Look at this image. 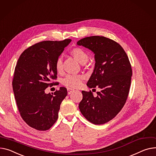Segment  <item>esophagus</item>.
Listing matches in <instances>:
<instances>
[{
  "label": "esophagus",
  "instance_id": "1",
  "mask_svg": "<svg viewBox=\"0 0 156 156\" xmlns=\"http://www.w3.org/2000/svg\"><path fill=\"white\" fill-rule=\"evenodd\" d=\"M75 90H73V89H72V88H67V91H68V95H70L71 93H72V92H73Z\"/></svg>",
  "mask_w": 156,
  "mask_h": 156
}]
</instances>
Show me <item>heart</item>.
I'll return each mask as SVG.
<instances>
[{
  "instance_id": "b5f03b06",
  "label": "heart",
  "mask_w": 156,
  "mask_h": 156,
  "mask_svg": "<svg viewBox=\"0 0 156 156\" xmlns=\"http://www.w3.org/2000/svg\"><path fill=\"white\" fill-rule=\"evenodd\" d=\"M71 53L81 64L86 63L88 60L89 56L87 52L81 48H75L71 50ZM55 68L58 72H61L63 69V59L59 56L56 61ZM83 80V76L81 75H68L62 81L63 85L68 88H79Z\"/></svg>"
}]
</instances>
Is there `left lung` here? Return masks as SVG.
Masks as SVG:
<instances>
[{
    "label": "left lung",
    "instance_id": "left-lung-1",
    "mask_svg": "<svg viewBox=\"0 0 156 156\" xmlns=\"http://www.w3.org/2000/svg\"><path fill=\"white\" fill-rule=\"evenodd\" d=\"M77 44L94 53L95 66L87 86L101 89L97 97L91 90L82 91L80 110L91 123L104 124L117 115L127 101L132 75L130 61L119 43L104 36L87 37Z\"/></svg>",
    "mask_w": 156,
    "mask_h": 156
}]
</instances>
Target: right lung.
<instances>
[{
	"instance_id": "obj_1",
	"label": "right lung",
	"mask_w": 156,
	"mask_h": 156,
	"mask_svg": "<svg viewBox=\"0 0 156 156\" xmlns=\"http://www.w3.org/2000/svg\"><path fill=\"white\" fill-rule=\"evenodd\" d=\"M71 41H41L25 49L18 59L12 80L16 104L23 120L37 130H47L54 125L67 95L65 87L51 94L44 91L56 83L53 81L57 79L56 59Z\"/></svg>"
}]
</instances>
